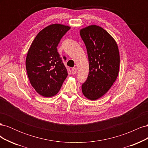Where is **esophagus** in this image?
I'll list each match as a JSON object with an SVG mask.
<instances>
[{"mask_svg": "<svg viewBox=\"0 0 148 148\" xmlns=\"http://www.w3.org/2000/svg\"><path fill=\"white\" fill-rule=\"evenodd\" d=\"M77 69H75V68H73L72 69H71V73H72V74L73 75H75V74H76V73H77Z\"/></svg>", "mask_w": 148, "mask_h": 148, "instance_id": "34e87169", "label": "esophagus"}]
</instances>
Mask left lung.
Here are the masks:
<instances>
[{
	"label": "left lung",
	"mask_w": 148,
	"mask_h": 148,
	"mask_svg": "<svg viewBox=\"0 0 148 148\" xmlns=\"http://www.w3.org/2000/svg\"><path fill=\"white\" fill-rule=\"evenodd\" d=\"M79 33L86 47L89 70L82 86V92L88 99L96 100L109 90L117 78L120 66L118 46L100 26H87Z\"/></svg>",
	"instance_id": "8db88e82"
}]
</instances>
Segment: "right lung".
<instances>
[{
  "mask_svg": "<svg viewBox=\"0 0 148 148\" xmlns=\"http://www.w3.org/2000/svg\"><path fill=\"white\" fill-rule=\"evenodd\" d=\"M70 29L60 24L47 26L37 34L28 50L26 59L28 78L35 90L44 97L57 94L68 75L57 47Z\"/></svg>",
  "mask_w": 148,
  "mask_h": 148,
  "instance_id": "add662e5",
  "label": "right lung"
}]
</instances>
